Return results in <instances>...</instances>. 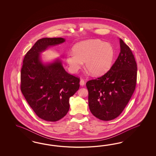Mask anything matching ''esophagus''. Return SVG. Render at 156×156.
Here are the masks:
<instances>
[{
    "instance_id": "1",
    "label": "esophagus",
    "mask_w": 156,
    "mask_h": 156,
    "mask_svg": "<svg viewBox=\"0 0 156 156\" xmlns=\"http://www.w3.org/2000/svg\"><path fill=\"white\" fill-rule=\"evenodd\" d=\"M80 86H82L85 85V81H84V80H82V79H81L80 80Z\"/></svg>"
}]
</instances>
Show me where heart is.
Here are the masks:
<instances>
[{
	"label": "heart",
	"instance_id": "heart-1",
	"mask_svg": "<svg viewBox=\"0 0 156 156\" xmlns=\"http://www.w3.org/2000/svg\"><path fill=\"white\" fill-rule=\"evenodd\" d=\"M69 52L66 61L72 73H76L83 65L93 76L103 75L109 70L114 56L113 46L99 39H90L78 43Z\"/></svg>",
	"mask_w": 156,
	"mask_h": 156
}]
</instances>
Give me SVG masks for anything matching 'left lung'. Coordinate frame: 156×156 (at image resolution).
Instances as JSON below:
<instances>
[{"instance_id": "left-lung-1", "label": "left lung", "mask_w": 156, "mask_h": 156, "mask_svg": "<svg viewBox=\"0 0 156 156\" xmlns=\"http://www.w3.org/2000/svg\"><path fill=\"white\" fill-rule=\"evenodd\" d=\"M119 40L120 52L110 70L86 83L90 112L102 121H110L118 117L136 88V62L130 48L121 38Z\"/></svg>"}]
</instances>
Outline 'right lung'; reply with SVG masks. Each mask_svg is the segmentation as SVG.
I'll list each match as a JSON object with an SVG mask.
<instances>
[{
  "label": "right lung",
  "instance_id": "add662e5",
  "mask_svg": "<svg viewBox=\"0 0 156 156\" xmlns=\"http://www.w3.org/2000/svg\"><path fill=\"white\" fill-rule=\"evenodd\" d=\"M65 41L63 38L38 40L26 54L21 70L24 98L39 118L50 122L66 115L69 99L80 88V79L66 72L60 58L45 63L42 59V52Z\"/></svg>",
  "mask_w": 156,
  "mask_h": 156
}]
</instances>
